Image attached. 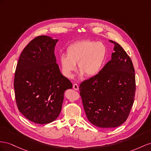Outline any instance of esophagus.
<instances>
[{
    "instance_id": "34e87169",
    "label": "esophagus",
    "mask_w": 151,
    "mask_h": 151,
    "mask_svg": "<svg viewBox=\"0 0 151 151\" xmlns=\"http://www.w3.org/2000/svg\"><path fill=\"white\" fill-rule=\"evenodd\" d=\"M73 88H74L75 90H78L79 89L78 85V84H76V83H75L74 85H73Z\"/></svg>"
}]
</instances>
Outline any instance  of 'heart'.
<instances>
[{
    "label": "heart",
    "instance_id": "obj_1",
    "mask_svg": "<svg viewBox=\"0 0 151 151\" xmlns=\"http://www.w3.org/2000/svg\"><path fill=\"white\" fill-rule=\"evenodd\" d=\"M67 55H62L60 63L64 75L71 78L78 64L81 75L93 77L101 71L107 57V48L102 42L81 40L73 43L66 50Z\"/></svg>",
    "mask_w": 151,
    "mask_h": 151
}]
</instances>
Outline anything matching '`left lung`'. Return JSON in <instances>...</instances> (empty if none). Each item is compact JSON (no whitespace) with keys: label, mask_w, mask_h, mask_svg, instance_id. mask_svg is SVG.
I'll return each instance as SVG.
<instances>
[{"label":"left lung","mask_w":151,"mask_h":151,"mask_svg":"<svg viewBox=\"0 0 151 151\" xmlns=\"http://www.w3.org/2000/svg\"><path fill=\"white\" fill-rule=\"evenodd\" d=\"M114 44L111 59L96 76L81 83L79 90L88 121L101 128H115L126 122L134 102L136 83L132 59Z\"/></svg>","instance_id":"8db88e82"}]
</instances>
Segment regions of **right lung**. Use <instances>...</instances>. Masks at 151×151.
<instances>
[{
    "label": "right lung",
    "mask_w": 151,
    "mask_h": 151,
    "mask_svg": "<svg viewBox=\"0 0 151 151\" xmlns=\"http://www.w3.org/2000/svg\"><path fill=\"white\" fill-rule=\"evenodd\" d=\"M57 42L44 35L34 38L22 51L16 68L14 88L18 110L38 124L49 123L58 117L64 93L73 87L56 63Z\"/></svg>",
    "instance_id": "1"
}]
</instances>
